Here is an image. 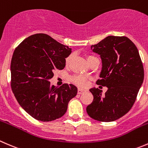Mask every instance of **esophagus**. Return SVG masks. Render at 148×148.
<instances>
[{
  "label": "esophagus",
  "mask_w": 148,
  "mask_h": 148,
  "mask_svg": "<svg viewBox=\"0 0 148 148\" xmlns=\"http://www.w3.org/2000/svg\"><path fill=\"white\" fill-rule=\"evenodd\" d=\"M84 92H86V90H84V89L78 88V90H77V93H78V94H82V93H84Z\"/></svg>",
  "instance_id": "obj_1"
}]
</instances>
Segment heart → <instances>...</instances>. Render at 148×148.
Wrapping results in <instances>:
<instances>
[{"label": "heart", "instance_id": "obj_1", "mask_svg": "<svg viewBox=\"0 0 148 148\" xmlns=\"http://www.w3.org/2000/svg\"><path fill=\"white\" fill-rule=\"evenodd\" d=\"M93 58H95V57H93V56L88 57L87 58L88 62H90ZM71 60H72V55H69V56L66 58V60H65L66 64H69L70 62L71 61ZM72 80L75 84H76L77 86H80V87H85L86 86H87L88 78L87 77H85V76H83V75H77V76H74V77L72 78Z\"/></svg>", "mask_w": 148, "mask_h": 148}]
</instances>
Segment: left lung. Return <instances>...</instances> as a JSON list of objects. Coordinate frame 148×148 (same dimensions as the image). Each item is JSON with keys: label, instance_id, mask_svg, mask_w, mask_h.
I'll list each match as a JSON object with an SVG mask.
<instances>
[{"label": "left lung", "instance_id": "8db88e82", "mask_svg": "<svg viewBox=\"0 0 148 148\" xmlns=\"http://www.w3.org/2000/svg\"><path fill=\"white\" fill-rule=\"evenodd\" d=\"M99 54L102 68L96 81L107 91L90 89L93 101L86 107L89 116L100 122H113L131 109L144 80V68L138 49L127 36H109L91 46Z\"/></svg>", "mask_w": 148, "mask_h": 148}]
</instances>
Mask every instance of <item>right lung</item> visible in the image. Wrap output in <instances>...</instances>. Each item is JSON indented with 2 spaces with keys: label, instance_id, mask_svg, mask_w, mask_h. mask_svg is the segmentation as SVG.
<instances>
[{
  "label": "right lung",
  "instance_id": "add662e5",
  "mask_svg": "<svg viewBox=\"0 0 148 148\" xmlns=\"http://www.w3.org/2000/svg\"><path fill=\"white\" fill-rule=\"evenodd\" d=\"M71 48L45 34L25 39L14 50L11 62L12 91L20 106L34 119L50 122L63 116L77 88L73 84L51 86L55 70L65 67Z\"/></svg>",
  "mask_w": 148,
  "mask_h": 148
}]
</instances>
